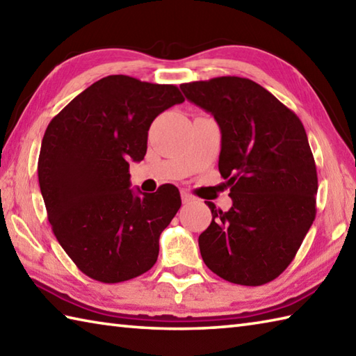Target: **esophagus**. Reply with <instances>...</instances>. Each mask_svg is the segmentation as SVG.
<instances>
[{
	"instance_id": "1",
	"label": "esophagus",
	"mask_w": 356,
	"mask_h": 356,
	"mask_svg": "<svg viewBox=\"0 0 356 356\" xmlns=\"http://www.w3.org/2000/svg\"><path fill=\"white\" fill-rule=\"evenodd\" d=\"M180 196H182V202H184V204H190V202H193L194 200V197L191 196V194L190 193H188V191H180Z\"/></svg>"
}]
</instances>
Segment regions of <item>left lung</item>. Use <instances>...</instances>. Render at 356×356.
Wrapping results in <instances>:
<instances>
[{"mask_svg": "<svg viewBox=\"0 0 356 356\" xmlns=\"http://www.w3.org/2000/svg\"><path fill=\"white\" fill-rule=\"evenodd\" d=\"M222 134L220 176L233 205L199 236L205 266L222 280L262 285L293 261L316 216L318 176L299 117L257 83L218 76L180 85Z\"/></svg>", "mask_w": 356, "mask_h": 356, "instance_id": "1", "label": "left lung"}]
</instances>
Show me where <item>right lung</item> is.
Instances as JSON below:
<instances>
[{"label": "right lung", "mask_w": 356, "mask_h": 356, "mask_svg": "<svg viewBox=\"0 0 356 356\" xmlns=\"http://www.w3.org/2000/svg\"><path fill=\"white\" fill-rule=\"evenodd\" d=\"M185 99L174 85L128 75L95 81L55 115L38 182L55 238L86 276L115 284L143 275L182 200L174 185L131 190L129 162L146 154L154 118Z\"/></svg>", "instance_id": "obj_1"}]
</instances>
